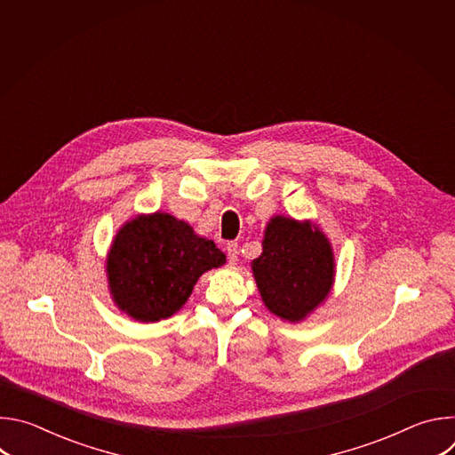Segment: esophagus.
<instances>
[{
	"label": "esophagus",
	"mask_w": 455,
	"mask_h": 455,
	"mask_svg": "<svg viewBox=\"0 0 455 455\" xmlns=\"http://www.w3.org/2000/svg\"><path fill=\"white\" fill-rule=\"evenodd\" d=\"M227 255H228V263L235 265L237 257H239V250H237V243H228L227 244Z\"/></svg>",
	"instance_id": "obj_1"
}]
</instances>
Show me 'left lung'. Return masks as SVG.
<instances>
[{
    "label": "left lung",
    "mask_w": 455,
    "mask_h": 455,
    "mask_svg": "<svg viewBox=\"0 0 455 455\" xmlns=\"http://www.w3.org/2000/svg\"><path fill=\"white\" fill-rule=\"evenodd\" d=\"M251 274L267 309L299 323L326 302L335 284L330 237L311 220L274 216L263 232V251Z\"/></svg>",
    "instance_id": "1"
}]
</instances>
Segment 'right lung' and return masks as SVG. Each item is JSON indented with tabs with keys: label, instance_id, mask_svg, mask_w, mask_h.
<instances>
[{
	"label": "right lung",
	"instance_id": "1",
	"mask_svg": "<svg viewBox=\"0 0 455 455\" xmlns=\"http://www.w3.org/2000/svg\"><path fill=\"white\" fill-rule=\"evenodd\" d=\"M227 263L214 241L167 212L139 214L115 234L106 255L113 304L137 322L172 316L198 279Z\"/></svg>",
	"mask_w": 455,
	"mask_h": 455
}]
</instances>
